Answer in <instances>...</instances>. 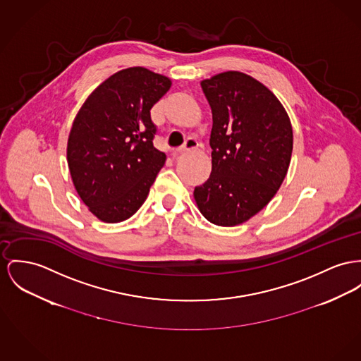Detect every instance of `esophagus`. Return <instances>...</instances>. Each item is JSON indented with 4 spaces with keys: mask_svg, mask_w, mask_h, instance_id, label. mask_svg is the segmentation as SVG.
Masks as SVG:
<instances>
[{
    "mask_svg": "<svg viewBox=\"0 0 361 361\" xmlns=\"http://www.w3.org/2000/svg\"><path fill=\"white\" fill-rule=\"evenodd\" d=\"M197 146H198V142L195 141V140H192V138H189L183 146H180L179 149H176V152L173 153V154H182V153H186V152H189V150H192V149H197Z\"/></svg>",
    "mask_w": 361,
    "mask_h": 361,
    "instance_id": "1",
    "label": "esophagus"
}]
</instances>
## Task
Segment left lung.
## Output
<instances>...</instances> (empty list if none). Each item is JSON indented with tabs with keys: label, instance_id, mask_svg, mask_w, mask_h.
I'll return each instance as SVG.
<instances>
[{
	"label": "left lung",
	"instance_id": "8db88e82",
	"mask_svg": "<svg viewBox=\"0 0 361 361\" xmlns=\"http://www.w3.org/2000/svg\"><path fill=\"white\" fill-rule=\"evenodd\" d=\"M212 109V172L194 189L207 220L233 227L259 214L279 190L293 152V128L276 96L250 75L201 82Z\"/></svg>",
	"mask_w": 361,
	"mask_h": 361
}]
</instances>
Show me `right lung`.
<instances>
[{
  "mask_svg": "<svg viewBox=\"0 0 361 361\" xmlns=\"http://www.w3.org/2000/svg\"><path fill=\"white\" fill-rule=\"evenodd\" d=\"M171 85L144 67L126 68L104 80L75 116L68 169L80 200L101 221L133 216L163 169L166 154L153 146L150 109Z\"/></svg>",
  "mask_w": 361,
  "mask_h": 361,
  "instance_id": "obj_1",
  "label": "right lung"
}]
</instances>
